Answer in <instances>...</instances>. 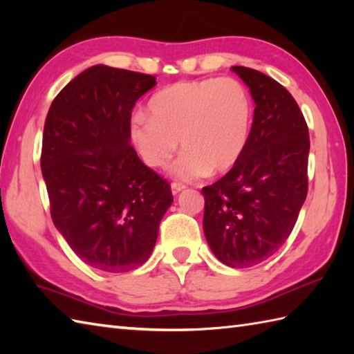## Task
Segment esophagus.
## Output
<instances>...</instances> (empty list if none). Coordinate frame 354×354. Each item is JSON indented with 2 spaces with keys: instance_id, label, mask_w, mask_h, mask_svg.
Returning <instances> with one entry per match:
<instances>
[{
  "instance_id": "obj_1",
  "label": "esophagus",
  "mask_w": 354,
  "mask_h": 354,
  "mask_svg": "<svg viewBox=\"0 0 354 354\" xmlns=\"http://www.w3.org/2000/svg\"><path fill=\"white\" fill-rule=\"evenodd\" d=\"M170 189H171V193H173V194H178V193H181V192L185 189V185L181 184V183H171Z\"/></svg>"
}]
</instances>
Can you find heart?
I'll list each match as a JSON object with an SVG mask.
<instances>
[{"label": "heart", "mask_w": 354, "mask_h": 354, "mask_svg": "<svg viewBox=\"0 0 354 354\" xmlns=\"http://www.w3.org/2000/svg\"><path fill=\"white\" fill-rule=\"evenodd\" d=\"M149 117L137 115L131 138L149 167H165L184 149L170 173L194 181L231 170L242 158L252 126V103L240 82L207 79L178 82L161 89L147 104Z\"/></svg>", "instance_id": "obj_1"}]
</instances>
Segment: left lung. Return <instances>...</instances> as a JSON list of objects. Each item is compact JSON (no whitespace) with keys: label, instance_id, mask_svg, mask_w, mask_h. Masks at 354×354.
<instances>
[{"label":"left lung","instance_id":"8db88e82","mask_svg":"<svg viewBox=\"0 0 354 354\" xmlns=\"http://www.w3.org/2000/svg\"><path fill=\"white\" fill-rule=\"evenodd\" d=\"M255 103L250 141L239 162L205 198L204 234L217 260L251 268L280 250L307 196L309 129L298 103L272 77L231 66Z\"/></svg>","mask_w":354,"mask_h":354}]
</instances>
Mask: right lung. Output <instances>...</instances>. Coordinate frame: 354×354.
<instances>
[{
    "instance_id": "add662e5",
    "label": "right lung",
    "mask_w": 354,
    "mask_h": 354,
    "mask_svg": "<svg viewBox=\"0 0 354 354\" xmlns=\"http://www.w3.org/2000/svg\"><path fill=\"white\" fill-rule=\"evenodd\" d=\"M156 77L94 65L56 95L44 126L41 169L51 219L77 257L127 272L152 254L170 185L131 146L135 103Z\"/></svg>"
}]
</instances>
